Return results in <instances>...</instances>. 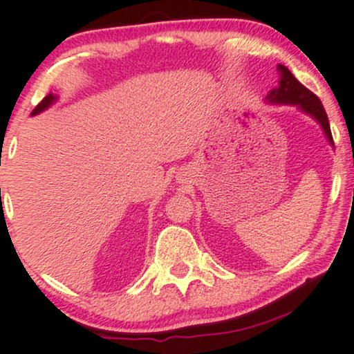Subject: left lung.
Returning a JSON list of instances; mask_svg holds the SVG:
<instances>
[{
  "instance_id": "left-lung-1",
  "label": "left lung",
  "mask_w": 354,
  "mask_h": 354,
  "mask_svg": "<svg viewBox=\"0 0 354 354\" xmlns=\"http://www.w3.org/2000/svg\"><path fill=\"white\" fill-rule=\"evenodd\" d=\"M278 71L279 86L267 95V102L272 104H295V106H299V109H302L305 114H308L310 118H313L321 125L329 145L334 146L328 114H326L319 98L312 91H308L304 84H300L284 65H278Z\"/></svg>"
}]
</instances>
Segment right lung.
<instances>
[{"label": "right lung", "instance_id": "obj_1", "mask_svg": "<svg viewBox=\"0 0 354 354\" xmlns=\"http://www.w3.org/2000/svg\"><path fill=\"white\" fill-rule=\"evenodd\" d=\"M55 100H57V97H55V95H52V93H49V95H47V97H44V98H42V102H41V103L38 104V106H36V108L33 109V113H31V115H36V114H39V113H42V111H44V109H47V108H49V106H50V104L55 102Z\"/></svg>", "mask_w": 354, "mask_h": 354}]
</instances>
